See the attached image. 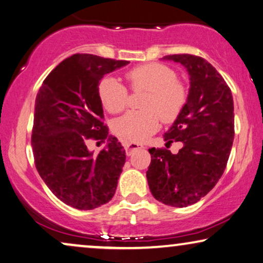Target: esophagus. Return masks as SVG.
Wrapping results in <instances>:
<instances>
[{
  "label": "esophagus",
  "mask_w": 263,
  "mask_h": 263,
  "mask_svg": "<svg viewBox=\"0 0 263 263\" xmlns=\"http://www.w3.org/2000/svg\"><path fill=\"white\" fill-rule=\"evenodd\" d=\"M125 150H126V154L129 156L132 153L135 152V150H138V149H142L143 145L142 144H138V143H125Z\"/></svg>",
  "instance_id": "esophagus-1"
}]
</instances>
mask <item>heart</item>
I'll return each mask as SVG.
<instances>
[{
  "mask_svg": "<svg viewBox=\"0 0 263 263\" xmlns=\"http://www.w3.org/2000/svg\"><path fill=\"white\" fill-rule=\"evenodd\" d=\"M134 90L149 91L143 107L145 110L128 111L113 124L119 137L141 143L159 129L160 117L163 121L176 120L186 103L184 84L177 80V73L162 64H145L126 73ZM99 97L109 113H120L127 106V89L114 77H106L99 84ZM160 115L159 116L158 114Z\"/></svg>",
  "mask_w": 263,
  "mask_h": 263,
  "instance_id": "1",
  "label": "heart"
}]
</instances>
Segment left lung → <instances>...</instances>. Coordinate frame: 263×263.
Segmentation results:
<instances>
[{
  "label": "left lung",
  "instance_id": "left-lung-1",
  "mask_svg": "<svg viewBox=\"0 0 263 263\" xmlns=\"http://www.w3.org/2000/svg\"><path fill=\"white\" fill-rule=\"evenodd\" d=\"M162 60L183 65L190 79L186 103L163 135L166 146L173 142L183 146L178 154L149 149L152 162L146 179L157 201L183 208L204 197L225 171L234 138L233 97L204 59L179 54Z\"/></svg>",
  "mask_w": 263,
  "mask_h": 263
}]
</instances>
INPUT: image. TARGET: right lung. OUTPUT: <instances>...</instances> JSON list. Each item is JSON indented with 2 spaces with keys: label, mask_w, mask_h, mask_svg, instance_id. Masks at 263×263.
I'll use <instances>...</instances> for the list:
<instances>
[{
  "label": "right lung",
  "mask_w": 263,
  "mask_h": 263,
  "mask_svg": "<svg viewBox=\"0 0 263 263\" xmlns=\"http://www.w3.org/2000/svg\"><path fill=\"white\" fill-rule=\"evenodd\" d=\"M127 64L76 54L49 73L37 93L31 137L36 168L52 194L76 209L101 207L117 190L126 153L102 121L99 84ZM89 139H107V145L95 156Z\"/></svg>",
  "instance_id": "1"
}]
</instances>
